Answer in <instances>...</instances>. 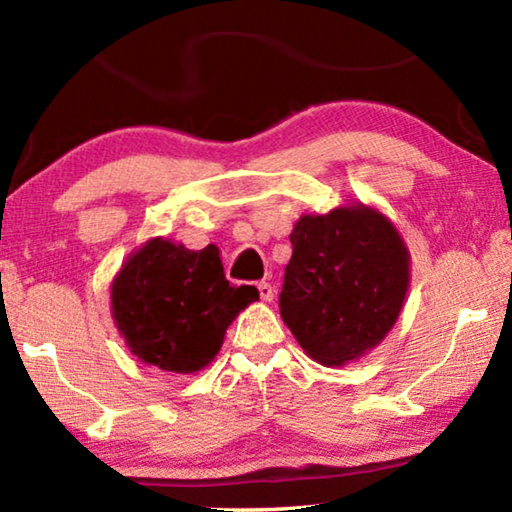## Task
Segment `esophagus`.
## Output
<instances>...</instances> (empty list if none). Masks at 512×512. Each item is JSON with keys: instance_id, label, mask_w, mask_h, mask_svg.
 I'll return each mask as SVG.
<instances>
[{"instance_id": "1", "label": "esophagus", "mask_w": 512, "mask_h": 512, "mask_svg": "<svg viewBox=\"0 0 512 512\" xmlns=\"http://www.w3.org/2000/svg\"><path fill=\"white\" fill-rule=\"evenodd\" d=\"M257 289H259V296H262V300H266V302L273 300L275 289L271 287V282H259Z\"/></svg>"}]
</instances>
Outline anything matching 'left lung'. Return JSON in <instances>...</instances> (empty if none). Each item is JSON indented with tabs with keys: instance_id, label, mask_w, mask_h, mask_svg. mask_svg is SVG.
<instances>
[{
	"instance_id": "left-lung-1",
	"label": "left lung",
	"mask_w": 512,
	"mask_h": 512,
	"mask_svg": "<svg viewBox=\"0 0 512 512\" xmlns=\"http://www.w3.org/2000/svg\"><path fill=\"white\" fill-rule=\"evenodd\" d=\"M289 239L282 320L323 366L361 357L395 325L409 287V253L397 230L354 205L302 216Z\"/></svg>"
}]
</instances>
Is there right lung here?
Wrapping results in <instances>:
<instances>
[{
	"label": "right lung",
	"mask_w": 512,
	"mask_h": 512,
	"mask_svg": "<svg viewBox=\"0 0 512 512\" xmlns=\"http://www.w3.org/2000/svg\"><path fill=\"white\" fill-rule=\"evenodd\" d=\"M257 298L250 284L225 280L216 246L189 250L153 239L112 282V316L133 354L187 375L214 359L225 329Z\"/></svg>",
	"instance_id": "1"
}]
</instances>
